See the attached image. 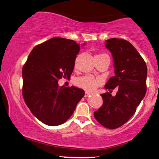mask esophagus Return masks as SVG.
<instances>
[{
	"label": "esophagus",
	"instance_id": "esophagus-1",
	"mask_svg": "<svg viewBox=\"0 0 159 159\" xmlns=\"http://www.w3.org/2000/svg\"><path fill=\"white\" fill-rule=\"evenodd\" d=\"M89 95H90V93H89V92H87V91H86V92H85L84 97H88V96H89Z\"/></svg>",
	"mask_w": 159,
	"mask_h": 159
}]
</instances>
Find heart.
<instances>
[{
  "label": "heart",
  "mask_w": 159,
  "mask_h": 159,
  "mask_svg": "<svg viewBox=\"0 0 159 159\" xmlns=\"http://www.w3.org/2000/svg\"><path fill=\"white\" fill-rule=\"evenodd\" d=\"M102 55L105 54H99L96 55V56H100V55ZM75 84L79 88H81L84 89V90L88 91H93L99 86V80L95 79L92 75H86L77 79L76 80H75Z\"/></svg>",
  "instance_id": "heart-1"
}]
</instances>
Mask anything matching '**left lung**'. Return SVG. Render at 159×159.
I'll return each instance as SVG.
<instances>
[{
	"instance_id": "1",
	"label": "left lung",
	"mask_w": 159,
	"mask_h": 159,
	"mask_svg": "<svg viewBox=\"0 0 159 159\" xmlns=\"http://www.w3.org/2000/svg\"><path fill=\"white\" fill-rule=\"evenodd\" d=\"M106 48L111 52L115 75L104 88L110 91L102 93L103 104L93 113L95 119L109 129H116L128 121L135 114L146 93L147 66L141 55L132 44L123 39L107 40ZM115 88V97L110 93Z\"/></svg>"
}]
</instances>
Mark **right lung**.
Returning <instances> with one entry per match:
<instances>
[{
  "label": "right lung",
  "mask_w": 159,
  "mask_h": 159,
  "mask_svg": "<svg viewBox=\"0 0 159 159\" xmlns=\"http://www.w3.org/2000/svg\"><path fill=\"white\" fill-rule=\"evenodd\" d=\"M80 45L73 40L54 37L35 46L22 68V95L32 113L50 126L66 122L84 97V91L60 87L58 80L69 79Z\"/></svg>",
  "instance_id": "add662e5"
}]
</instances>
